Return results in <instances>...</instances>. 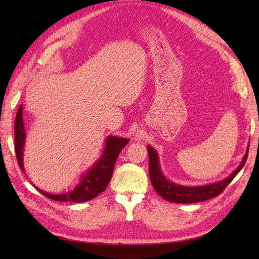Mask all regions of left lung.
I'll return each instance as SVG.
<instances>
[{"label": "left lung", "mask_w": 259, "mask_h": 259, "mask_svg": "<svg viewBox=\"0 0 259 259\" xmlns=\"http://www.w3.org/2000/svg\"><path fill=\"white\" fill-rule=\"evenodd\" d=\"M248 148L249 145L247 147V150L244 156H243L240 165L226 179L222 180V182L205 186L187 187L171 183L170 180L165 178L160 167L158 153H156V151L151 146H148L147 150L149 153V176H150V180L154 190L164 200L173 203H182V204L206 201L221 194L225 190V188L232 182V179L238 175V173L242 169V167L244 166V164L246 162L248 155Z\"/></svg>", "instance_id": "left-lung-1"}]
</instances>
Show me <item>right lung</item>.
Masks as SVG:
<instances>
[{"label":"right lung","instance_id":"1","mask_svg":"<svg viewBox=\"0 0 259 259\" xmlns=\"http://www.w3.org/2000/svg\"><path fill=\"white\" fill-rule=\"evenodd\" d=\"M26 140V131L25 125H23L22 117V105L19 107L16 120H15V152H16L17 162L20 168L25 173L23 169V147H25ZM130 139L117 137V136H108L106 139V145L104 152L101 154L97 162L81 177V182L76 187L73 188L72 191L64 194H52L43 190L36 189L40 191L45 197L50 198L54 201L60 202H74L82 203L90 201L96 198L103 192L110 179L112 177L114 164L116 162L117 156H119L122 149L126 146Z\"/></svg>","mask_w":259,"mask_h":259}]
</instances>
